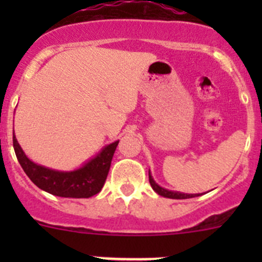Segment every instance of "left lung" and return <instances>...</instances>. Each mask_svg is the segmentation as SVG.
Wrapping results in <instances>:
<instances>
[{"instance_id": "1", "label": "left lung", "mask_w": 262, "mask_h": 262, "mask_svg": "<svg viewBox=\"0 0 262 262\" xmlns=\"http://www.w3.org/2000/svg\"><path fill=\"white\" fill-rule=\"evenodd\" d=\"M148 176H149V184L152 186V189L157 192L158 195L163 198H170V199H190V198L200 196V194H184L180 191H172V190H167L165 187L160 186L155 180H153L152 175H150V171H148Z\"/></svg>"}]
</instances>
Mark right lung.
I'll list each match as a JSON object with an SVG mask.
<instances>
[{
	"label": "right lung",
	"instance_id": "add662e5",
	"mask_svg": "<svg viewBox=\"0 0 262 262\" xmlns=\"http://www.w3.org/2000/svg\"><path fill=\"white\" fill-rule=\"evenodd\" d=\"M14 149L18 163L39 189L62 198H91L101 191L109 173L119 141L105 146L83 166L73 171H58L33 162L18 144L14 133Z\"/></svg>",
	"mask_w": 262,
	"mask_h": 262
}]
</instances>
